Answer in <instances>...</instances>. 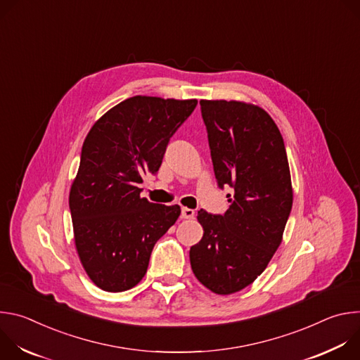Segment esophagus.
Wrapping results in <instances>:
<instances>
[{"mask_svg": "<svg viewBox=\"0 0 360 360\" xmlns=\"http://www.w3.org/2000/svg\"><path fill=\"white\" fill-rule=\"evenodd\" d=\"M181 217H182L184 219H192V218L195 217V211H193V210H189V208H182Z\"/></svg>", "mask_w": 360, "mask_h": 360, "instance_id": "1", "label": "esophagus"}]
</instances>
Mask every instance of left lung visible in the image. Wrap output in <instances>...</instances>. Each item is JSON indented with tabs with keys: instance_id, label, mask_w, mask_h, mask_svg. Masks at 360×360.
Here are the masks:
<instances>
[{
	"instance_id": "8db88e82",
	"label": "left lung",
	"mask_w": 360,
	"mask_h": 360,
	"mask_svg": "<svg viewBox=\"0 0 360 360\" xmlns=\"http://www.w3.org/2000/svg\"><path fill=\"white\" fill-rule=\"evenodd\" d=\"M214 172L233 195L224 215L200 210L199 243L189 250L196 279L218 295L242 290L268 266L292 210L283 138L266 111L239 101L200 102Z\"/></svg>"
}]
</instances>
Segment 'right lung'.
Instances as JSON below:
<instances>
[{
  "label": "right lung",
  "instance_id": "obj_1",
  "mask_svg": "<svg viewBox=\"0 0 360 360\" xmlns=\"http://www.w3.org/2000/svg\"><path fill=\"white\" fill-rule=\"evenodd\" d=\"M196 99L136 95L102 115L88 132L70 211L79 261L102 290L124 292L145 276L157 240L176 222L179 205L141 198L142 174H157L171 136Z\"/></svg>",
  "mask_w": 360,
  "mask_h": 360
}]
</instances>
